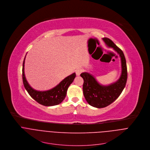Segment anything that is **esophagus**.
<instances>
[{"label":"esophagus","mask_w":150,"mask_h":150,"mask_svg":"<svg viewBox=\"0 0 150 150\" xmlns=\"http://www.w3.org/2000/svg\"><path fill=\"white\" fill-rule=\"evenodd\" d=\"M83 71V70L81 69H77L76 70V75L77 76H79L82 72Z\"/></svg>","instance_id":"1"}]
</instances>
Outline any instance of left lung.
<instances>
[{
	"label": "left lung",
	"mask_w": 150,
	"mask_h": 150,
	"mask_svg": "<svg viewBox=\"0 0 150 150\" xmlns=\"http://www.w3.org/2000/svg\"><path fill=\"white\" fill-rule=\"evenodd\" d=\"M106 44L113 48L120 55L121 58L122 73L119 79L109 86H102L93 76L84 72L80 74L83 79V95L88 103L93 107L102 108L113 103L123 91L125 87L128 73L126 59L123 51L117 47L113 42L108 38H103Z\"/></svg>",
	"instance_id": "obj_1"
}]
</instances>
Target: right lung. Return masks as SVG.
I'll return each instance as SVG.
<instances>
[{
	"mask_svg": "<svg viewBox=\"0 0 150 150\" xmlns=\"http://www.w3.org/2000/svg\"><path fill=\"white\" fill-rule=\"evenodd\" d=\"M25 59V57L23 62L22 80L24 87L29 95L38 103L44 106H51L61 103L66 96L67 89L76 77V73H74L66 77L57 86L49 91L42 92L37 91L30 86L26 80L24 74Z\"/></svg>",
	"mask_w": 150,
	"mask_h": 150,
	"instance_id": "1",
	"label": "right lung"
}]
</instances>
